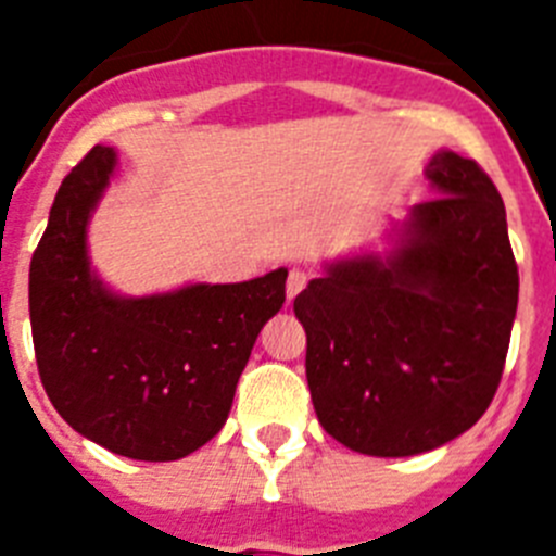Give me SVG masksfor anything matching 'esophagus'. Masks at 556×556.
<instances>
[{
	"mask_svg": "<svg viewBox=\"0 0 556 556\" xmlns=\"http://www.w3.org/2000/svg\"><path fill=\"white\" fill-rule=\"evenodd\" d=\"M306 283H308V273H306V269H301V267L289 269V278H287V301L292 303L294 298H298V294H301L303 289H306Z\"/></svg>",
	"mask_w": 556,
	"mask_h": 556,
	"instance_id": "34e87169",
	"label": "esophagus"
}]
</instances>
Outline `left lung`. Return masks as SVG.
Masks as SVG:
<instances>
[{"mask_svg":"<svg viewBox=\"0 0 556 556\" xmlns=\"http://www.w3.org/2000/svg\"><path fill=\"white\" fill-rule=\"evenodd\" d=\"M434 198L323 264L294 298L323 429L367 456L451 443L488 412L518 312L507 211L470 159L437 150Z\"/></svg>","mask_w":556,"mask_h":556,"instance_id":"left-lung-1","label":"left lung"}]
</instances>
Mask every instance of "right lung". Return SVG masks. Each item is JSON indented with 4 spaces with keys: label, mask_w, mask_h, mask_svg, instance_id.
I'll return each mask as SVG.
<instances>
[{
    "label": "right lung",
    "mask_w": 556,
    "mask_h": 556,
    "mask_svg": "<svg viewBox=\"0 0 556 556\" xmlns=\"http://www.w3.org/2000/svg\"><path fill=\"white\" fill-rule=\"evenodd\" d=\"M119 166L97 144L68 172L29 264V323L43 390L77 434L141 462L184 459L228 420L287 269L242 283L122 294L100 278L88 225Z\"/></svg>",
    "instance_id": "right-lung-1"
}]
</instances>
